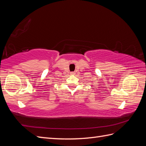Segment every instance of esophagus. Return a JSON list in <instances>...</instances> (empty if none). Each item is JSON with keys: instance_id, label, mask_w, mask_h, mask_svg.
Returning a JSON list of instances; mask_svg holds the SVG:
<instances>
[{"instance_id": "esophagus-1", "label": "esophagus", "mask_w": 146, "mask_h": 146, "mask_svg": "<svg viewBox=\"0 0 146 146\" xmlns=\"http://www.w3.org/2000/svg\"><path fill=\"white\" fill-rule=\"evenodd\" d=\"M75 74H76V73H75L74 72H70V74H71V75H74Z\"/></svg>"}]
</instances>
